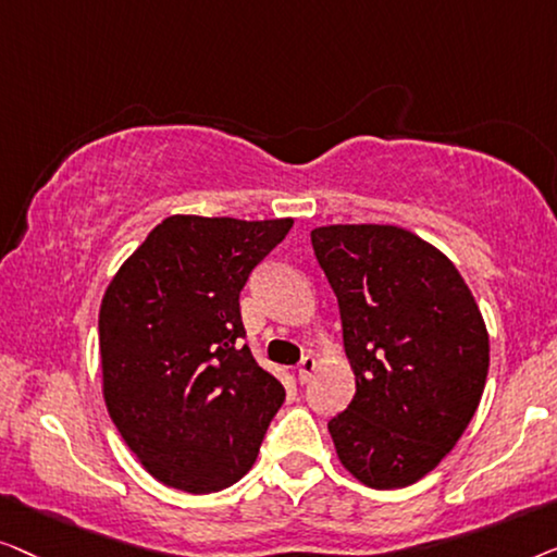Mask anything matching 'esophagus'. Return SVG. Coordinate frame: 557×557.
<instances>
[{"label": "esophagus", "instance_id": "esophagus-1", "mask_svg": "<svg viewBox=\"0 0 557 557\" xmlns=\"http://www.w3.org/2000/svg\"><path fill=\"white\" fill-rule=\"evenodd\" d=\"M315 366H318V360L312 358V356H305L302 360H300V366H297V381L300 383H308L310 381V375H312V371H315Z\"/></svg>", "mask_w": 557, "mask_h": 557}]
</instances>
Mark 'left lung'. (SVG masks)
Masks as SVG:
<instances>
[{"instance_id":"obj_1","label":"left lung","mask_w":557,"mask_h":557,"mask_svg":"<svg viewBox=\"0 0 557 557\" xmlns=\"http://www.w3.org/2000/svg\"><path fill=\"white\" fill-rule=\"evenodd\" d=\"M310 239L356 375L354 401L327 421L335 451L366 487H409L454 449L480 406L487 325L449 257L409 230L331 224Z\"/></svg>"}]
</instances>
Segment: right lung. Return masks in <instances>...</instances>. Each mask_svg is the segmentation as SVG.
Instances as JSON below:
<instances>
[{"instance_id":"right-lung-1","label":"right lung","mask_w":557,"mask_h":557,"mask_svg":"<svg viewBox=\"0 0 557 557\" xmlns=\"http://www.w3.org/2000/svg\"><path fill=\"white\" fill-rule=\"evenodd\" d=\"M293 219L174 214L121 264L100 302L103 398L153 480L209 495L252 469L285 401L242 346L239 293Z\"/></svg>"}]
</instances>
